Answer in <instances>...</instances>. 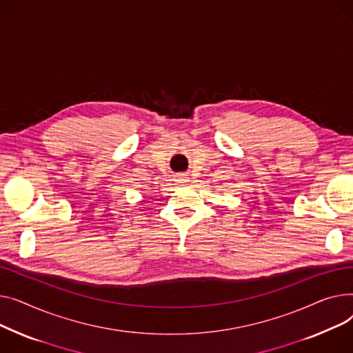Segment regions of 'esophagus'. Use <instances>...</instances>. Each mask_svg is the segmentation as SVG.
<instances>
[{
  "label": "esophagus",
  "instance_id": "1",
  "mask_svg": "<svg viewBox=\"0 0 353 353\" xmlns=\"http://www.w3.org/2000/svg\"><path fill=\"white\" fill-rule=\"evenodd\" d=\"M178 181H179V182H186V176L181 175V176H178Z\"/></svg>",
  "mask_w": 353,
  "mask_h": 353
}]
</instances>
